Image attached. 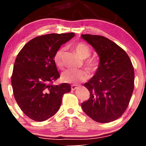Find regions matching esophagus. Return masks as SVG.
I'll use <instances>...</instances> for the list:
<instances>
[{"instance_id":"34e87169","label":"esophagus","mask_w":146,"mask_h":146,"mask_svg":"<svg viewBox=\"0 0 146 146\" xmlns=\"http://www.w3.org/2000/svg\"><path fill=\"white\" fill-rule=\"evenodd\" d=\"M77 88H78V86H77V85H72L71 86V90H76Z\"/></svg>"}]
</instances>
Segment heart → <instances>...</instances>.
Here are the masks:
<instances>
[{
	"label": "heart",
	"instance_id": "obj_1",
	"mask_svg": "<svg viewBox=\"0 0 146 146\" xmlns=\"http://www.w3.org/2000/svg\"><path fill=\"white\" fill-rule=\"evenodd\" d=\"M75 50L80 58L86 59L90 55L89 46L83 42H78L75 45ZM64 48H61L56 51L54 56V61L58 66H62V57ZM86 68L90 72L94 73L98 70L99 62L96 60L90 59L86 62ZM89 78V75L85 70L82 69H68L64 71L61 75V78L63 82L66 83L77 84L81 82H84Z\"/></svg>",
	"mask_w": 146,
	"mask_h": 146
}]
</instances>
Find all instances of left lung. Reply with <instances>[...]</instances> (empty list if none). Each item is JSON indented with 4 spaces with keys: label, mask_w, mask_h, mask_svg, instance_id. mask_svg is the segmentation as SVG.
Segmentation results:
<instances>
[{
    "label": "left lung",
    "mask_w": 146,
    "mask_h": 146,
    "mask_svg": "<svg viewBox=\"0 0 146 146\" xmlns=\"http://www.w3.org/2000/svg\"><path fill=\"white\" fill-rule=\"evenodd\" d=\"M81 38L100 58L95 75L84 84L90 95L82 103V108L99 123L115 121L126 110L133 93L135 72L131 60L124 50L105 37L84 34Z\"/></svg>",
    "instance_id": "1"
}]
</instances>
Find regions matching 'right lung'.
I'll return each instance as SVG.
<instances>
[{"label": "right lung", "instance_id": "add662e5", "mask_svg": "<svg viewBox=\"0 0 146 146\" xmlns=\"http://www.w3.org/2000/svg\"><path fill=\"white\" fill-rule=\"evenodd\" d=\"M74 33H50L38 36L23 46L15 60L11 86L22 111L31 119L43 121L59 110L64 93L71 91L67 83L53 85L60 78L54 56Z\"/></svg>", "mask_w": 146, "mask_h": 146}]
</instances>
